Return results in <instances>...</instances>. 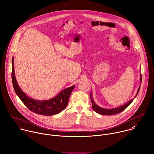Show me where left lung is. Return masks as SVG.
<instances>
[{"label":"left lung","instance_id":"8db88e82","mask_svg":"<svg viewBox=\"0 0 154 154\" xmlns=\"http://www.w3.org/2000/svg\"><path fill=\"white\" fill-rule=\"evenodd\" d=\"M141 74H140V83H141V80H142V78H141ZM140 86H139L138 89V91H137V94L135 95V98L137 96V94H138L139 93V91H140ZM90 98H91V103H92V107H93V109H94V110L99 113V114H100V115H116V114H118V113H121V112H122L123 110H124V109L131 103L133 102L134 99H130L128 102H126L125 103L122 105L121 106H118V107H116V108H102V107H100L99 106V105H97L94 101L93 99V97H92V94L91 93L90 94Z\"/></svg>","mask_w":154,"mask_h":154}]
</instances>
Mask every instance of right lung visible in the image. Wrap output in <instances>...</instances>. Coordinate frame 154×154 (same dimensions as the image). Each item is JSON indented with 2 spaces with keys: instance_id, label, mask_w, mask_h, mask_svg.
<instances>
[{
  "instance_id": "obj_1",
  "label": "right lung",
  "mask_w": 154,
  "mask_h": 154,
  "mask_svg": "<svg viewBox=\"0 0 154 154\" xmlns=\"http://www.w3.org/2000/svg\"><path fill=\"white\" fill-rule=\"evenodd\" d=\"M11 77L14 91L20 100L32 112L45 116H52L62 112L66 107L71 92L75 87V85H73L65 88L55 97L49 100H39L33 99L27 96L20 89L17 83L14 72V57L12 58Z\"/></svg>"
}]
</instances>
